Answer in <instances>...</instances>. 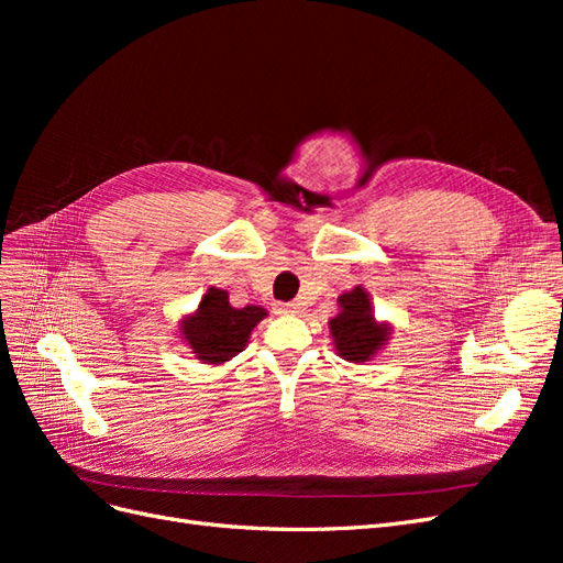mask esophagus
Wrapping results in <instances>:
<instances>
[{"mask_svg":"<svg viewBox=\"0 0 563 563\" xmlns=\"http://www.w3.org/2000/svg\"><path fill=\"white\" fill-rule=\"evenodd\" d=\"M275 312H277V314H286V317H288V314H298V312H300V308H298L296 302H277V305H275Z\"/></svg>","mask_w":563,"mask_h":563,"instance_id":"esophagus-1","label":"esophagus"}]
</instances>
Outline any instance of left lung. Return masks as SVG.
<instances>
[{
  "label": "left lung",
  "instance_id": "left-lung-1",
  "mask_svg": "<svg viewBox=\"0 0 563 563\" xmlns=\"http://www.w3.org/2000/svg\"><path fill=\"white\" fill-rule=\"evenodd\" d=\"M329 331L338 356L345 362H371L391 335V323L378 321L373 314V302L364 286L338 296V314L329 319Z\"/></svg>",
  "mask_w": 563,
  "mask_h": 563
}]
</instances>
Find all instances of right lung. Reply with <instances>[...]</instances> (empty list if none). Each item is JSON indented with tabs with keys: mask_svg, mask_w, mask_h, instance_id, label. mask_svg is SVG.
I'll list each match as a JSON object with an SVG mask.
<instances>
[{
	"mask_svg": "<svg viewBox=\"0 0 563 563\" xmlns=\"http://www.w3.org/2000/svg\"><path fill=\"white\" fill-rule=\"evenodd\" d=\"M265 317L267 310L261 308V305L232 308L228 291L218 286H209L197 310L178 321V333L201 364L220 366L244 352L251 331Z\"/></svg>",
	"mask_w": 563,
	"mask_h": 563,
	"instance_id": "add662e5",
	"label": "right lung"
}]
</instances>
